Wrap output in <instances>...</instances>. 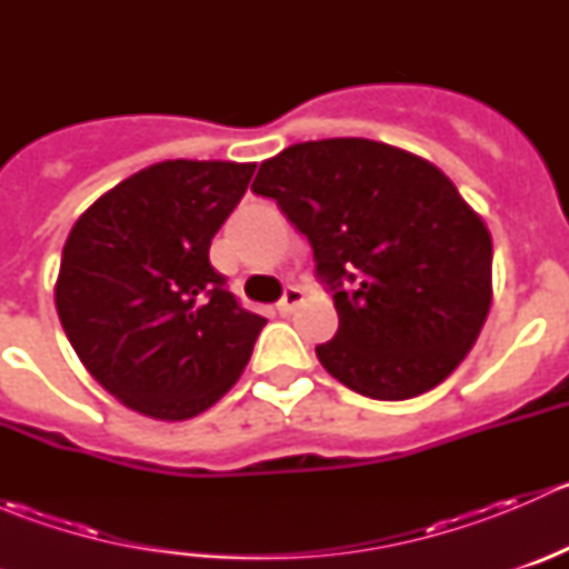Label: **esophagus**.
I'll list each match as a JSON object with an SVG mask.
<instances>
[{"label": "esophagus", "instance_id": "34e87169", "mask_svg": "<svg viewBox=\"0 0 569 569\" xmlns=\"http://www.w3.org/2000/svg\"><path fill=\"white\" fill-rule=\"evenodd\" d=\"M302 300H306V295H302V289H297V286H289V289L283 291V297H280V302H278V311L283 313V317H289V313L295 311V308L300 306Z\"/></svg>", "mask_w": 569, "mask_h": 569}]
</instances>
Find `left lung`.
Wrapping results in <instances>:
<instances>
[{
	"instance_id": "1",
	"label": "left lung",
	"mask_w": 569,
	"mask_h": 569,
	"mask_svg": "<svg viewBox=\"0 0 569 569\" xmlns=\"http://www.w3.org/2000/svg\"><path fill=\"white\" fill-rule=\"evenodd\" d=\"M311 242L338 332L317 358L355 393L401 401L440 386L479 338L492 300V239L427 159L363 137L300 142L258 168Z\"/></svg>"
}]
</instances>
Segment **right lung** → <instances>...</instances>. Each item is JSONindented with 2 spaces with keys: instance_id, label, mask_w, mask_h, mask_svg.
<instances>
[{
  "instance_id": "right-lung-1",
  "label": "right lung",
  "mask_w": 569,
  "mask_h": 569,
  "mask_svg": "<svg viewBox=\"0 0 569 569\" xmlns=\"http://www.w3.org/2000/svg\"><path fill=\"white\" fill-rule=\"evenodd\" d=\"M256 164L159 162L101 194L62 248L54 302L84 369L159 421L209 410L248 366L267 319L211 267L214 233Z\"/></svg>"
}]
</instances>
